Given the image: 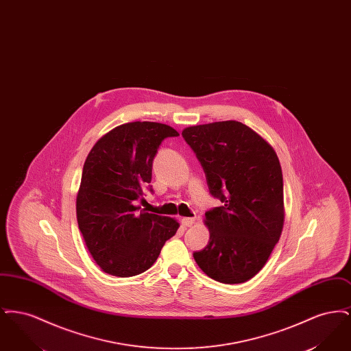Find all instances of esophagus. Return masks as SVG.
<instances>
[{"mask_svg":"<svg viewBox=\"0 0 351 351\" xmlns=\"http://www.w3.org/2000/svg\"><path fill=\"white\" fill-rule=\"evenodd\" d=\"M195 223V217H184L182 218V225L184 228H189Z\"/></svg>","mask_w":351,"mask_h":351,"instance_id":"34e87169","label":"esophagus"}]
</instances>
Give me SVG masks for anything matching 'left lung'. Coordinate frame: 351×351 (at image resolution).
<instances>
[{"mask_svg":"<svg viewBox=\"0 0 351 351\" xmlns=\"http://www.w3.org/2000/svg\"><path fill=\"white\" fill-rule=\"evenodd\" d=\"M182 135L202 166L210 195L222 202L205 213L210 238L193 258L219 283H245L266 265L283 230L278 155L238 121L191 126Z\"/></svg>","mask_w":351,"mask_h":351,"instance_id":"1","label":"left lung"}]
</instances>
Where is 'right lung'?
<instances>
[{
  "label": "right lung",
  "instance_id": "1",
  "mask_svg": "<svg viewBox=\"0 0 351 351\" xmlns=\"http://www.w3.org/2000/svg\"><path fill=\"white\" fill-rule=\"evenodd\" d=\"M178 135L165 123L129 122L101 136L88 154L76 216L85 245L104 272L119 278L145 272L179 229L176 219L136 205L150 186L160 143Z\"/></svg>",
  "mask_w": 351,
  "mask_h": 351
}]
</instances>
